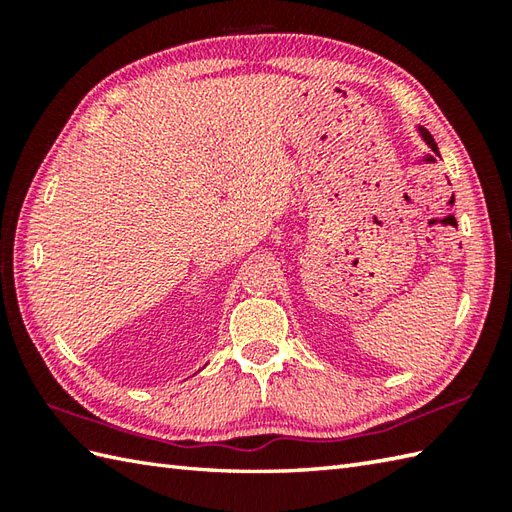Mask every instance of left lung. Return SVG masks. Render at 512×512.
<instances>
[{"mask_svg": "<svg viewBox=\"0 0 512 512\" xmlns=\"http://www.w3.org/2000/svg\"><path fill=\"white\" fill-rule=\"evenodd\" d=\"M418 132H420V136H422L424 143H427V145H429V147L438 154V145H436V140H433V136L427 132V129H424V127H418Z\"/></svg>", "mask_w": 512, "mask_h": 512, "instance_id": "8db88e82", "label": "left lung"}]
</instances>
